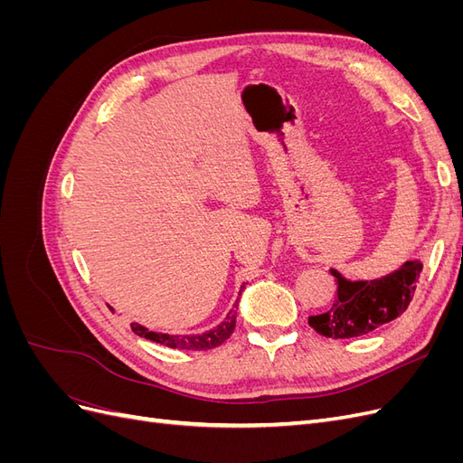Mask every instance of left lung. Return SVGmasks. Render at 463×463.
I'll list each match as a JSON object with an SVG mask.
<instances>
[{
	"label": "left lung",
	"instance_id": "8db88e82",
	"mask_svg": "<svg viewBox=\"0 0 463 463\" xmlns=\"http://www.w3.org/2000/svg\"><path fill=\"white\" fill-rule=\"evenodd\" d=\"M423 262L405 260L398 270L373 279H349L335 269V298L330 309L309 317V325L322 335L347 340L365 335L400 317L413 298Z\"/></svg>",
	"mask_w": 463,
	"mask_h": 463
}]
</instances>
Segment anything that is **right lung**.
I'll return each mask as SVG.
<instances>
[{
  "label": "right lung",
  "mask_w": 463,
  "mask_h": 463,
  "mask_svg": "<svg viewBox=\"0 0 463 463\" xmlns=\"http://www.w3.org/2000/svg\"><path fill=\"white\" fill-rule=\"evenodd\" d=\"M247 284V282H245ZM245 284L241 286L240 293L245 289ZM237 307H240V298L235 299L233 307L230 309V313L226 315L218 326H214L213 330H206L203 334H165V332H152L141 325L133 322L131 330L141 335V338H146L150 342H156L160 345L172 347V349H185V352H204V349H213L216 345H220L223 340H228L233 328H235V317H237Z\"/></svg>",
  "instance_id": "right-lung-1"
}]
</instances>
